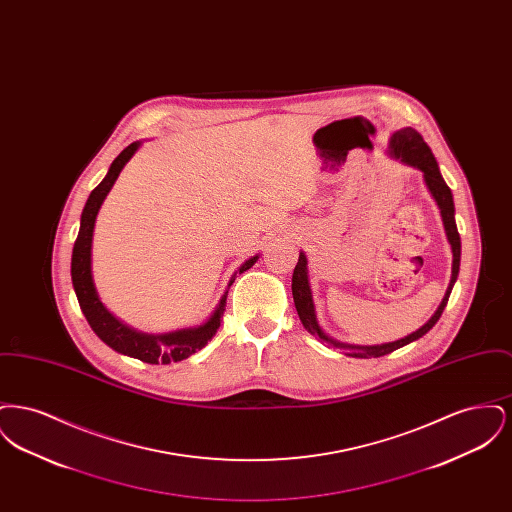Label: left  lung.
Returning a JSON list of instances; mask_svg holds the SVG:
<instances>
[{
  "label": "left lung",
  "mask_w": 512,
  "mask_h": 512,
  "mask_svg": "<svg viewBox=\"0 0 512 512\" xmlns=\"http://www.w3.org/2000/svg\"><path fill=\"white\" fill-rule=\"evenodd\" d=\"M390 151L393 157L405 161L407 165L416 167L424 172V180L426 186L430 190V194L434 195L436 203H438L439 211H441V219H443V226H445V234L447 240L453 249V274H451V282L449 288L445 292L443 301L439 303L438 311L434 313V317L430 318L422 328H418L413 334H409L403 340L391 341V343H382V345H343L338 341L330 340L318 326L317 315H315V305H313V295H311V288H309V278H307V257L303 253H299V261L293 268L292 276V293L293 303L297 309V315L301 318L305 330H309L313 336H318L322 341H328L336 347H341L345 351V355L349 357H359V359H370V357H382L388 355L391 351L411 343V341L422 338L426 332H430L434 328V324L438 322L447 301L451 290L457 282L459 276V267H461V236L457 230V222H455V203H453V194L449 190V186L445 184L441 172H439L436 157L432 153V149L424 142V138L414 130V128H403L399 132H395L391 136Z\"/></svg>",
  "instance_id": "obj_1"
}]
</instances>
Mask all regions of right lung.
Segmentation results:
<instances>
[{
  "label": "right lung",
  "mask_w": 512,
  "mask_h": 512,
  "mask_svg": "<svg viewBox=\"0 0 512 512\" xmlns=\"http://www.w3.org/2000/svg\"><path fill=\"white\" fill-rule=\"evenodd\" d=\"M138 146L140 144L134 142V144L122 149L119 157L111 163V169L107 172V176L99 182L88 197V201L84 205V211H82V217H80V230H78V236H76V242H74L71 276H73L74 292L78 297L80 309L88 320V324L92 326V330L98 334L99 340L105 341L109 347H113L115 351H119L122 355L140 359V361L149 363V365H169V363L188 359L190 355H194L195 351L203 349L207 345V341L217 334L220 317L226 311V295H228V292H224L217 311L203 326L190 328V330H178V332L163 334V336L140 334V332L124 326L99 301L98 293L94 288V280H92L94 224H96L99 207H101L105 195L109 194L117 176L121 174L122 167L128 163V159L134 155ZM257 259L259 257L255 255L249 261H245L238 272L242 274L247 268L253 267ZM234 280H236V276L230 280V286L234 284Z\"/></svg>",
  "instance_id": "obj_1"
}]
</instances>
